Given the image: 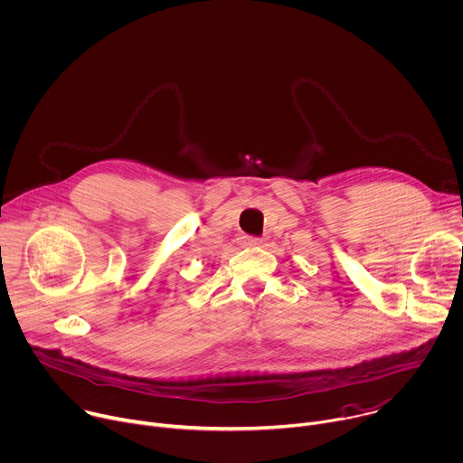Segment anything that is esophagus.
<instances>
[{
  "label": "esophagus",
  "instance_id": "esophagus-1",
  "mask_svg": "<svg viewBox=\"0 0 463 463\" xmlns=\"http://www.w3.org/2000/svg\"><path fill=\"white\" fill-rule=\"evenodd\" d=\"M239 244H241V246H260V244H262V239H259V237H250V235H242V237H239Z\"/></svg>",
  "mask_w": 463,
  "mask_h": 463
}]
</instances>
